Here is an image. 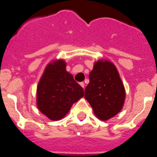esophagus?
<instances>
[{"instance_id":"1","label":"esophagus","mask_w":157,"mask_h":157,"mask_svg":"<svg viewBox=\"0 0 157 157\" xmlns=\"http://www.w3.org/2000/svg\"><path fill=\"white\" fill-rule=\"evenodd\" d=\"M80 86L82 87L83 88H84V86H85V85H84V82H80Z\"/></svg>"}]
</instances>
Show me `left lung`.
<instances>
[{
    "mask_svg": "<svg viewBox=\"0 0 157 157\" xmlns=\"http://www.w3.org/2000/svg\"><path fill=\"white\" fill-rule=\"evenodd\" d=\"M126 92L114 64L98 61L89 74V84L84 90V98L99 119L106 121L121 111Z\"/></svg>",
    "mask_w": 157,
    "mask_h": 157,
    "instance_id": "left-lung-1",
    "label": "left lung"
}]
</instances>
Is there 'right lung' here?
<instances>
[{"label": "right lung", "mask_w": 157, "mask_h": 157, "mask_svg": "<svg viewBox=\"0 0 157 157\" xmlns=\"http://www.w3.org/2000/svg\"><path fill=\"white\" fill-rule=\"evenodd\" d=\"M63 60L54 61L45 69L37 87V106L51 120H59L74 103L84 96V89L65 69Z\"/></svg>", "instance_id": "obj_1"}]
</instances>
